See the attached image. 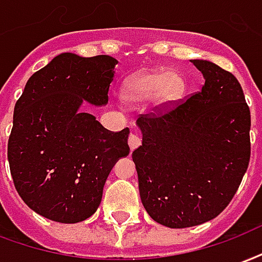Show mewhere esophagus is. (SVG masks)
<instances>
[{"mask_svg":"<svg viewBox=\"0 0 262 262\" xmlns=\"http://www.w3.org/2000/svg\"><path fill=\"white\" fill-rule=\"evenodd\" d=\"M127 141H129V147H130L132 151L135 150V148H137V147L141 144L140 137L137 136V135H135V133H132L130 136H129V139H127Z\"/></svg>","mask_w":262,"mask_h":262,"instance_id":"esophagus-1","label":"esophagus"}]
</instances>
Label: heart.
Segmentation results:
<instances>
[{
	"label": "heart",
	"instance_id": "obj_1",
	"mask_svg": "<svg viewBox=\"0 0 262 262\" xmlns=\"http://www.w3.org/2000/svg\"><path fill=\"white\" fill-rule=\"evenodd\" d=\"M185 77L178 71L151 69L137 72L122 84V97L133 105L146 104L150 100L158 108L172 105L185 93Z\"/></svg>",
	"mask_w": 262,
	"mask_h": 262
}]
</instances>
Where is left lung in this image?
Segmentation results:
<instances>
[{"mask_svg":"<svg viewBox=\"0 0 262 262\" xmlns=\"http://www.w3.org/2000/svg\"><path fill=\"white\" fill-rule=\"evenodd\" d=\"M200 93L161 115L140 116L133 151L141 203L158 224L182 229L214 220L233 199L250 161V110L237 79L190 59Z\"/></svg>","mask_w":262,"mask_h":262,"instance_id":"left-lung-1","label":"left lung"}]
</instances>
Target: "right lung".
Segmentation results:
<instances>
[{
	"instance_id": "1",
	"label": "right lung",
	"mask_w": 262,
	"mask_h": 262,
	"mask_svg": "<svg viewBox=\"0 0 262 262\" xmlns=\"http://www.w3.org/2000/svg\"><path fill=\"white\" fill-rule=\"evenodd\" d=\"M118 61L63 52L33 73L13 110L8 161L17 193L47 220L76 224L92 216L110 172L127 157L129 129L112 132L83 111L108 104Z\"/></svg>"
}]
</instances>
